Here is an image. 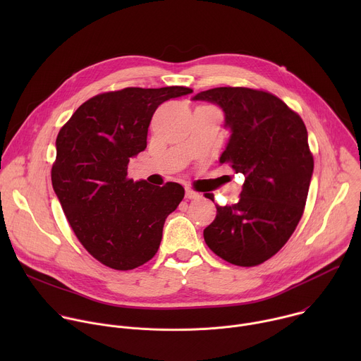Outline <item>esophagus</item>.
I'll return each instance as SVG.
<instances>
[{
    "mask_svg": "<svg viewBox=\"0 0 361 361\" xmlns=\"http://www.w3.org/2000/svg\"><path fill=\"white\" fill-rule=\"evenodd\" d=\"M185 198L188 200H195V198H200V194L191 188H185Z\"/></svg>",
    "mask_w": 361,
    "mask_h": 361,
    "instance_id": "1",
    "label": "esophagus"
}]
</instances>
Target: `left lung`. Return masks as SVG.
<instances>
[{
	"instance_id": "obj_1",
	"label": "left lung",
	"mask_w": 361,
	"mask_h": 361,
	"mask_svg": "<svg viewBox=\"0 0 361 361\" xmlns=\"http://www.w3.org/2000/svg\"><path fill=\"white\" fill-rule=\"evenodd\" d=\"M192 99L224 111L231 135L220 164L245 177L235 204L216 205V220L204 230L205 244L231 264H262L287 243L304 212L314 169L307 128L266 91L217 87Z\"/></svg>"
}]
</instances>
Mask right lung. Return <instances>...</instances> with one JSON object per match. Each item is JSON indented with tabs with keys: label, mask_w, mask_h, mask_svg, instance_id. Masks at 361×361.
Wrapping results in <instances>:
<instances>
[{
	"label": "right lung",
	"mask_w": 361,
	"mask_h": 361,
	"mask_svg": "<svg viewBox=\"0 0 361 361\" xmlns=\"http://www.w3.org/2000/svg\"><path fill=\"white\" fill-rule=\"evenodd\" d=\"M187 87L124 88L81 104L56 141L53 188L84 248L104 266L133 270L156 255L163 227L184 197L183 185L127 177L130 159L147 147L152 114Z\"/></svg>",
	"instance_id": "right-lung-1"
}]
</instances>
